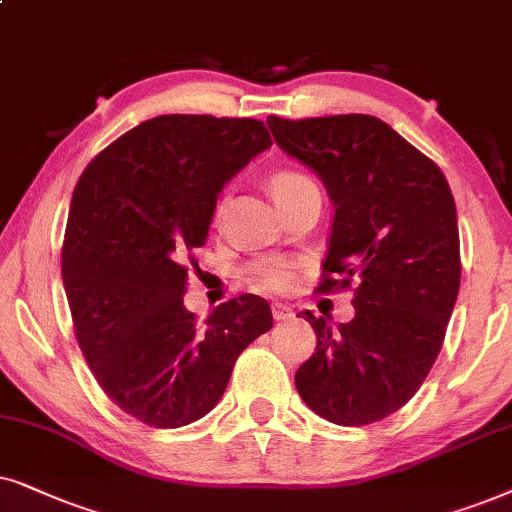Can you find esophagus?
<instances>
[{
	"mask_svg": "<svg viewBox=\"0 0 512 512\" xmlns=\"http://www.w3.org/2000/svg\"><path fill=\"white\" fill-rule=\"evenodd\" d=\"M271 313H274V318H276V320H290L292 316H295V313H292L290 306H288V304H283V302L271 304Z\"/></svg>",
	"mask_w": 512,
	"mask_h": 512,
	"instance_id": "obj_1",
	"label": "esophagus"
}]
</instances>
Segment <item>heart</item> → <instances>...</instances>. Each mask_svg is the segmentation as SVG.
<instances>
[{
	"mask_svg": "<svg viewBox=\"0 0 512 512\" xmlns=\"http://www.w3.org/2000/svg\"><path fill=\"white\" fill-rule=\"evenodd\" d=\"M304 182H309V177L297 173V170H278V173L271 177V194H274L276 201H281L292 192V189L304 185ZM220 215L222 203L217 206V217ZM252 276H255V281L260 283L264 290H288L292 281H295V262L283 260V257H271V260L257 262L255 267H252Z\"/></svg>",
	"mask_w": 512,
	"mask_h": 512,
	"instance_id": "b5f03b06",
	"label": "heart"
}]
</instances>
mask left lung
Instances as JSON below:
<instances>
[{
    "label": "left lung",
    "mask_w": 512,
    "mask_h": 512,
    "mask_svg": "<svg viewBox=\"0 0 512 512\" xmlns=\"http://www.w3.org/2000/svg\"><path fill=\"white\" fill-rule=\"evenodd\" d=\"M267 124L281 149L316 170L335 206L316 290H353L356 306L337 327L299 313L316 351L295 386L332 424H374L419 391L445 342L461 283L452 189L438 163L370 114Z\"/></svg>",
    "instance_id": "obj_1"
}]
</instances>
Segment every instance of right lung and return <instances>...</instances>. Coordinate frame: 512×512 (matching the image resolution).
<instances>
[{
  "instance_id": "1",
  "label": "right lung",
  "mask_w": 512,
  "mask_h": 512,
  "mask_svg": "<svg viewBox=\"0 0 512 512\" xmlns=\"http://www.w3.org/2000/svg\"><path fill=\"white\" fill-rule=\"evenodd\" d=\"M267 147L264 121L163 114L102 149L74 187L60 255L74 335L107 398L142 424L208 414L241 351L274 325L257 295L203 323L182 304L217 194Z\"/></svg>"
}]
</instances>
